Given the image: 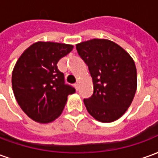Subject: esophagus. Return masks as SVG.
I'll return each instance as SVG.
<instances>
[{
    "label": "esophagus",
    "mask_w": 158,
    "mask_h": 158,
    "mask_svg": "<svg viewBox=\"0 0 158 158\" xmlns=\"http://www.w3.org/2000/svg\"><path fill=\"white\" fill-rule=\"evenodd\" d=\"M74 87H75V89L78 90V89H79V84H78V83H75V84H74Z\"/></svg>",
    "instance_id": "1"
}]
</instances>
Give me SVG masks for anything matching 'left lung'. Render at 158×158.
<instances>
[{"instance_id": "left-lung-1", "label": "left lung", "mask_w": 158, "mask_h": 158, "mask_svg": "<svg viewBox=\"0 0 158 158\" xmlns=\"http://www.w3.org/2000/svg\"><path fill=\"white\" fill-rule=\"evenodd\" d=\"M76 50L92 77L93 95L84 99L88 113L100 122L115 121L127 111L135 94L134 60L121 46L105 39L81 42Z\"/></svg>"}]
</instances>
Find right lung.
<instances>
[{
  "mask_svg": "<svg viewBox=\"0 0 158 158\" xmlns=\"http://www.w3.org/2000/svg\"><path fill=\"white\" fill-rule=\"evenodd\" d=\"M73 48L67 44L36 42L16 62L12 76L14 96L23 111L36 122L47 123L58 118L68 96L75 92L57 69L59 60Z\"/></svg>",
  "mask_w": 158,
  "mask_h": 158,
  "instance_id": "add662e5",
  "label": "right lung"
}]
</instances>
